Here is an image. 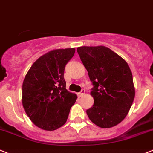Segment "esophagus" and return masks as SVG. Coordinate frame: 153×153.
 I'll use <instances>...</instances> for the list:
<instances>
[{"label": "esophagus", "instance_id": "obj_1", "mask_svg": "<svg viewBox=\"0 0 153 153\" xmlns=\"http://www.w3.org/2000/svg\"><path fill=\"white\" fill-rule=\"evenodd\" d=\"M85 89H82V91H80L79 93L78 94V97H82V96L83 95V94H85Z\"/></svg>", "mask_w": 153, "mask_h": 153}]
</instances>
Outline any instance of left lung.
<instances>
[{
	"mask_svg": "<svg viewBox=\"0 0 153 153\" xmlns=\"http://www.w3.org/2000/svg\"><path fill=\"white\" fill-rule=\"evenodd\" d=\"M93 88L94 105L87 110L89 119L101 128L116 126L133 104L135 88L131 70L123 58L103 46L77 49Z\"/></svg>",
	"mask_w": 153,
	"mask_h": 153,
	"instance_id": "obj_1",
	"label": "left lung"
}]
</instances>
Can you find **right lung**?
Listing matches in <instances>:
<instances>
[{
    "instance_id": "obj_1",
    "label": "right lung",
    "mask_w": 153,
    "mask_h": 153,
    "mask_svg": "<svg viewBox=\"0 0 153 153\" xmlns=\"http://www.w3.org/2000/svg\"><path fill=\"white\" fill-rule=\"evenodd\" d=\"M75 49L52 50L33 64L23 83L22 103L33 123L42 130H57L65 123L76 101L75 94L68 91L65 67Z\"/></svg>"
}]
</instances>
